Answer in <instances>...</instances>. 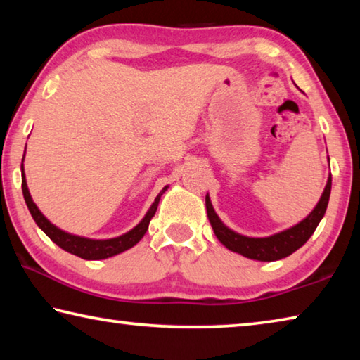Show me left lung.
<instances>
[{"mask_svg": "<svg viewBox=\"0 0 360 360\" xmlns=\"http://www.w3.org/2000/svg\"><path fill=\"white\" fill-rule=\"evenodd\" d=\"M330 188L332 176H328L324 193H322L316 208L309 212V216L307 219H303L300 224L294 225V227L284 230L281 233L266 236V238H249V236L240 235L236 233V231L230 230L229 227H225L221 219L217 217L214 208H212L208 195H206V211H208V219L217 240L221 241L225 248L233 252L245 255L248 259L273 262L288 257V255L295 252L298 248H302L304 243L309 240V236L314 233L321 219L326 214L328 198H330Z\"/></svg>", "mask_w": 360, "mask_h": 360, "instance_id": "8db88e82", "label": "left lung"}]
</instances>
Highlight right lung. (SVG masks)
I'll list each match as a JSON object with an SVG mask.
<instances>
[{"mask_svg":"<svg viewBox=\"0 0 360 360\" xmlns=\"http://www.w3.org/2000/svg\"><path fill=\"white\" fill-rule=\"evenodd\" d=\"M167 191V187L157 195L155 202L152 203L150 210L148 211V214L144 216V219L139 222L135 229L127 231L125 235L117 236V238H111V240H90V238H82V236H76L71 233H66V231L60 230L56 225L51 224L47 219L42 216V212L38 210V206L34 205L32 200V195L28 192L27 187V179L25 174H23V163H22V192H23V198H25V203L28 206L30 212L34 219V222L38 224V227L44 231V233L51 238L57 246L65 249L66 252L75 254L77 257L85 259V260H100V259H108L112 257L115 254H120L127 251L136 245V243L143 238L146 231H148L150 219L154 217L158 202H160L162 193Z\"/></svg>","mask_w":360,"mask_h":360,"instance_id":"obj_1","label":"right lung"}]
</instances>
